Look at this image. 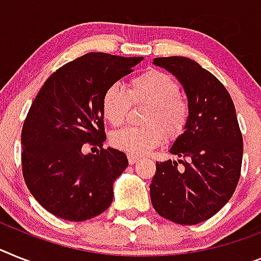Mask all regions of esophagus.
<instances>
[{"label": "esophagus", "mask_w": 261, "mask_h": 261, "mask_svg": "<svg viewBox=\"0 0 261 261\" xmlns=\"http://www.w3.org/2000/svg\"><path fill=\"white\" fill-rule=\"evenodd\" d=\"M127 159H128V163L134 164V163H137L139 158L135 156V155H127Z\"/></svg>", "instance_id": "obj_1"}]
</instances>
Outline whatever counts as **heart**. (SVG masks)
Segmentation results:
<instances>
[{"mask_svg":"<svg viewBox=\"0 0 261 261\" xmlns=\"http://www.w3.org/2000/svg\"><path fill=\"white\" fill-rule=\"evenodd\" d=\"M144 105L143 127H124L111 137V144L130 155H143L159 146L164 135L178 137L187 124L190 107L179 83L168 74L150 70L135 76L124 90L111 85L102 97V114L111 126L123 123L130 105Z\"/></svg>","mask_w":261,"mask_h":261,"instance_id":"heart-1","label":"heart"}]
</instances>
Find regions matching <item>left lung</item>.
<instances>
[{"label":"left lung","instance_id":"obj_1","mask_svg":"<svg viewBox=\"0 0 261 261\" xmlns=\"http://www.w3.org/2000/svg\"><path fill=\"white\" fill-rule=\"evenodd\" d=\"M154 65L181 83L190 115L185 133L170 148L180 159L156 162L151 203L164 219L198 224L227 204L240 178L243 137L235 106L223 83L198 62L163 57L155 58Z\"/></svg>","mask_w":261,"mask_h":261}]
</instances>
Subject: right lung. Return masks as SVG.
Listing matches in <instances>:
<instances>
[{"label": "right lung", "instance_id": "obj_1", "mask_svg": "<svg viewBox=\"0 0 261 261\" xmlns=\"http://www.w3.org/2000/svg\"><path fill=\"white\" fill-rule=\"evenodd\" d=\"M143 57L87 53L46 80L23 122L22 174L29 191L46 211L83 222L110 207L115 179L128 166L124 152L100 148L106 141L105 90L133 71Z\"/></svg>", "mask_w": 261, "mask_h": 261}]
</instances>
